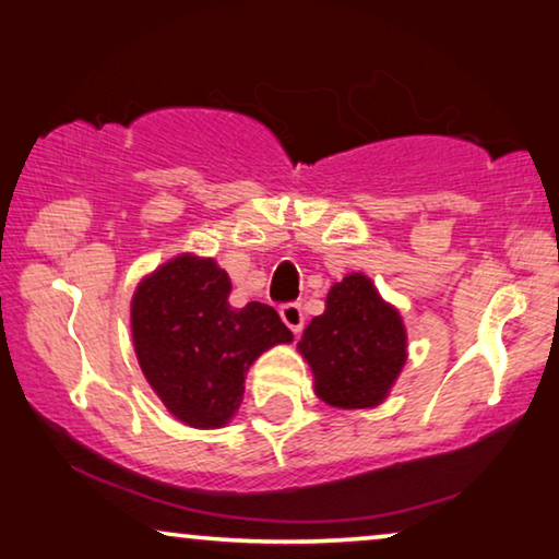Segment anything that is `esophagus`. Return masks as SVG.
Segmentation results:
<instances>
[{"instance_id":"34e87169","label":"esophagus","mask_w":559,"mask_h":559,"mask_svg":"<svg viewBox=\"0 0 559 559\" xmlns=\"http://www.w3.org/2000/svg\"><path fill=\"white\" fill-rule=\"evenodd\" d=\"M281 318H283V323H286L296 335L304 331V308H300V304H283Z\"/></svg>"}]
</instances>
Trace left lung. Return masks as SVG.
<instances>
[{
  "label": "left lung",
  "mask_w": 559,
  "mask_h": 559,
  "mask_svg": "<svg viewBox=\"0 0 559 559\" xmlns=\"http://www.w3.org/2000/svg\"><path fill=\"white\" fill-rule=\"evenodd\" d=\"M300 353L316 376V395L333 407H373L405 362V328L366 276L350 273L308 323Z\"/></svg>",
  "instance_id": "left-lung-1"
}]
</instances>
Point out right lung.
Returning <instances> with one entry per match:
<instances>
[{
	"label": "right lung",
	"mask_w": 559,
	"mask_h": 559,
	"mask_svg": "<svg viewBox=\"0 0 559 559\" xmlns=\"http://www.w3.org/2000/svg\"><path fill=\"white\" fill-rule=\"evenodd\" d=\"M231 281L211 259L164 263L136 288L131 333L156 395L191 428H221L243 401V376L276 343L294 341L265 304L228 306Z\"/></svg>",
	"instance_id": "obj_1"
}]
</instances>
